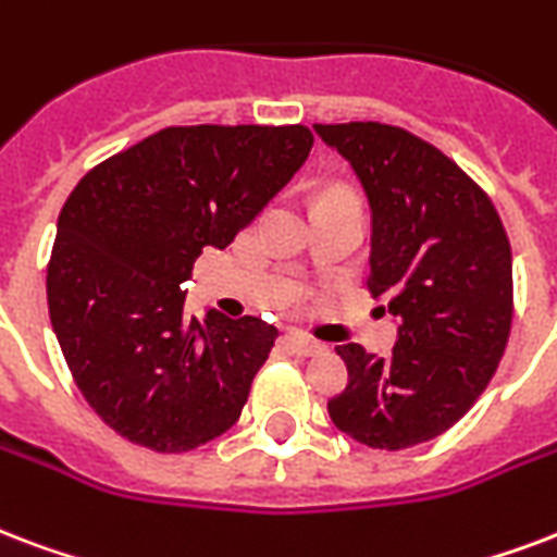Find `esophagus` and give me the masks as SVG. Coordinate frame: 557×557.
I'll return each mask as SVG.
<instances>
[{
  "mask_svg": "<svg viewBox=\"0 0 557 557\" xmlns=\"http://www.w3.org/2000/svg\"><path fill=\"white\" fill-rule=\"evenodd\" d=\"M286 342H288V347H292V350H295V354H300V356L326 354L324 342H315V338H309V335H304V333H292Z\"/></svg>",
  "mask_w": 557,
  "mask_h": 557,
  "instance_id": "34e87169",
  "label": "esophagus"
}]
</instances>
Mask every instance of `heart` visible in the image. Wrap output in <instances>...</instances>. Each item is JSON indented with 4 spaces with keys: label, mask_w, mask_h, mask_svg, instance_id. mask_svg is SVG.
<instances>
[{
    "label": "heart",
    "mask_w": 557,
    "mask_h": 557,
    "mask_svg": "<svg viewBox=\"0 0 557 557\" xmlns=\"http://www.w3.org/2000/svg\"><path fill=\"white\" fill-rule=\"evenodd\" d=\"M338 193H345V189H326L324 195H338Z\"/></svg>",
    "instance_id": "obj_1"
}]
</instances>
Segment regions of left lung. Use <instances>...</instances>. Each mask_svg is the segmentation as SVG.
<instances>
[{"label": "left lung", "instance_id": "1", "mask_svg": "<svg viewBox=\"0 0 557 557\" xmlns=\"http://www.w3.org/2000/svg\"><path fill=\"white\" fill-rule=\"evenodd\" d=\"M362 181L373 212L368 292L400 318L392 356L338 345L347 388L326 403L371 449L418 447L465 418L511 335V242L465 169L411 131L382 122L315 125Z\"/></svg>", "mask_w": 557, "mask_h": 557}]
</instances>
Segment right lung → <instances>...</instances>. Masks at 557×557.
<instances>
[{
    "mask_svg": "<svg viewBox=\"0 0 557 557\" xmlns=\"http://www.w3.org/2000/svg\"><path fill=\"white\" fill-rule=\"evenodd\" d=\"M312 139L307 125H172L75 184L46 300L72 380L116 435L189 453L239 420L277 326L219 312L198 324L181 286L292 181Z\"/></svg>",
    "mask_w": 557,
    "mask_h": 557,
    "instance_id": "right-lung-1",
    "label": "right lung"
}]
</instances>
